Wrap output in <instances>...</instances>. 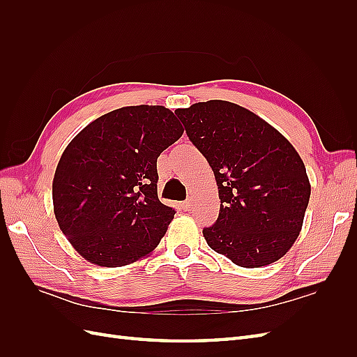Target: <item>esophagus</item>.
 I'll use <instances>...</instances> for the list:
<instances>
[{
  "instance_id": "obj_1",
  "label": "esophagus",
  "mask_w": 357,
  "mask_h": 357,
  "mask_svg": "<svg viewBox=\"0 0 357 357\" xmlns=\"http://www.w3.org/2000/svg\"><path fill=\"white\" fill-rule=\"evenodd\" d=\"M181 208L185 210V211H190V210H192V201L188 199V201L183 202V204H181Z\"/></svg>"
}]
</instances>
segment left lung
<instances>
[{"instance_id": "obj_1", "label": "left lung", "mask_w": 357, "mask_h": 357, "mask_svg": "<svg viewBox=\"0 0 357 357\" xmlns=\"http://www.w3.org/2000/svg\"><path fill=\"white\" fill-rule=\"evenodd\" d=\"M176 114L218 181L220 211L202 231L207 244L244 268L283 257L301 232L311 193L294 146L234 102L211 100Z\"/></svg>"}]
</instances>
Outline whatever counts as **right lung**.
Here are the masks:
<instances>
[{
	"label": "right lung",
	"instance_id": "right-lung-1",
	"mask_svg": "<svg viewBox=\"0 0 357 357\" xmlns=\"http://www.w3.org/2000/svg\"><path fill=\"white\" fill-rule=\"evenodd\" d=\"M183 128L162 105L96 119L63 150L52 185L61 231L86 261L122 266L147 256L176 210L158 198V156Z\"/></svg>",
	"mask_w": 357,
	"mask_h": 357
}]
</instances>
